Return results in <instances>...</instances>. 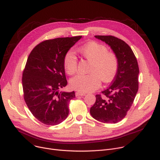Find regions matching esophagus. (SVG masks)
<instances>
[{
  "label": "esophagus",
  "mask_w": 160,
  "mask_h": 160,
  "mask_svg": "<svg viewBox=\"0 0 160 160\" xmlns=\"http://www.w3.org/2000/svg\"><path fill=\"white\" fill-rule=\"evenodd\" d=\"M75 95H76V96H77V97H78V96H84V95H86L85 93H80V92H76Z\"/></svg>",
  "instance_id": "obj_1"
}]
</instances>
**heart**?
<instances>
[{"instance_id": "heart-1", "label": "heart", "mask_w": 160, "mask_h": 160, "mask_svg": "<svg viewBox=\"0 0 160 160\" xmlns=\"http://www.w3.org/2000/svg\"><path fill=\"white\" fill-rule=\"evenodd\" d=\"M79 52L91 62L90 74H78L72 77L70 80L72 89L80 93H88L100 87V80L104 83H109L114 79L119 67L118 57L114 52H108L105 45L91 41L81 47ZM63 66L69 74H73L77 71V59L71 50L64 56Z\"/></svg>"}]
</instances>
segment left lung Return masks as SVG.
<instances>
[{
  "instance_id": "obj_1",
  "label": "left lung",
  "mask_w": 160,
  "mask_h": 160,
  "mask_svg": "<svg viewBox=\"0 0 160 160\" xmlns=\"http://www.w3.org/2000/svg\"><path fill=\"white\" fill-rule=\"evenodd\" d=\"M95 37L110 46L118 57L119 67L110 86L102 95H96L90 113L98 121L116 123L127 115L138 93V63L132 48L122 39L113 36Z\"/></svg>"
}]
</instances>
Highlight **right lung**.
<instances>
[{
    "instance_id": "right-lung-1",
    "label": "right lung",
    "mask_w": 160,
    "mask_h": 160,
    "mask_svg": "<svg viewBox=\"0 0 160 160\" xmlns=\"http://www.w3.org/2000/svg\"><path fill=\"white\" fill-rule=\"evenodd\" d=\"M82 36L48 39L36 45L22 73L24 99L31 113L47 125H56L69 115V102L74 91L59 89L67 84L63 58Z\"/></svg>"
}]
</instances>
